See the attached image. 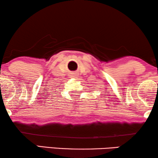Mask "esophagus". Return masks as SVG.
I'll list each match as a JSON object with an SVG mask.
<instances>
[{"label":"esophagus","instance_id":"esophagus-1","mask_svg":"<svg viewBox=\"0 0 158 158\" xmlns=\"http://www.w3.org/2000/svg\"><path fill=\"white\" fill-rule=\"evenodd\" d=\"M71 76L73 77H77V73H73V74H72V75H71Z\"/></svg>","mask_w":158,"mask_h":158}]
</instances>
